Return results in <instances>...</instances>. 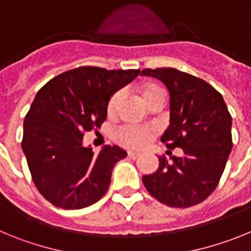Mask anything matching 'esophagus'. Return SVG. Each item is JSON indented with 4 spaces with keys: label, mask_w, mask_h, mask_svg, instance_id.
Listing matches in <instances>:
<instances>
[{
    "label": "esophagus",
    "mask_w": 251,
    "mask_h": 251,
    "mask_svg": "<svg viewBox=\"0 0 251 251\" xmlns=\"http://www.w3.org/2000/svg\"><path fill=\"white\" fill-rule=\"evenodd\" d=\"M141 156V153L139 152H133V151H128V157H129V158H137V157H139Z\"/></svg>",
    "instance_id": "1"
}]
</instances>
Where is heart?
<instances>
[{
    "mask_svg": "<svg viewBox=\"0 0 251 251\" xmlns=\"http://www.w3.org/2000/svg\"><path fill=\"white\" fill-rule=\"evenodd\" d=\"M142 99L147 105H150L152 101L156 99H165V92L161 86L156 83H147L139 86L138 89ZM122 94L121 92H115L110 95L109 100L106 103V114L112 117L117 112L119 103H121ZM152 136V129L143 126H132V124H126L118 128L115 133V139L119 145L128 148H141L146 146L150 141V137Z\"/></svg>",
    "mask_w": 251,
    "mask_h": 251,
    "instance_id": "1",
    "label": "heart"
}]
</instances>
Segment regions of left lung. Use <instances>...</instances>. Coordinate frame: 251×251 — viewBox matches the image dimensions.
I'll use <instances>...</instances> for the list:
<instances>
[{"label":"left lung","instance_id":"left-lung-1","mask_svg":"<svg viewBox=\"0 0 251 251\" xmlns=\"http://www.w3.org/2000/svg\"><path fill=\"white\" fill-rule=\"evenodd\" d=\"M170 92V127L161 141L181 148L172 163L159 157L158 170L142 177L147 191L171 207L202 202L219 185L232 148L231 115L223 95L205 80L174 68L143 69ZM171 152V151H168Z\"/></svg>","mask_w":251,"mask_h":251}]
</instances>
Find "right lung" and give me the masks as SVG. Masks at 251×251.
<instances>
[{"label":"right lung","mask_w":251,"mask_h":251,"mask_svg":"<svg viewBox=\"0 0 251 251\" xmlns=\"http://www.w3.org/2000/svg\"><path fill=\"white\" fill-rule=\"evenodd\" d=\"M139 72L80 66L57 75L37 92L25 117L21 146L32 181L49 202L77 210L105 195L113 167L127 152L105 146L94 154L84 147V133L100 128L110 95Z\"/></svg>","instance_id":"add662e5"}]
</instances>
